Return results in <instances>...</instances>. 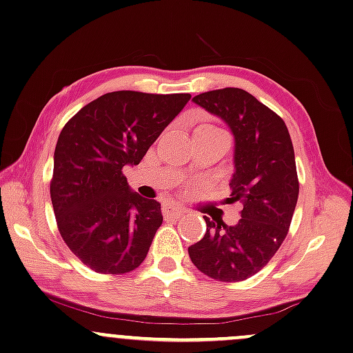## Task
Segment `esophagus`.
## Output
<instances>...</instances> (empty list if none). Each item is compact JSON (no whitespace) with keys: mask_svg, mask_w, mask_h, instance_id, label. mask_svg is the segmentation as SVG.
Segmentation results:
<instances>
[{"mask_svg":"<svg viewBox=\"0 0 353 353\" xmlns=\"http://www.w3.org/2000/svg\"><path fill=\"white\" fill-rule=\"evenodd\" d=\"M163 215L166 218H179L181 215H184V208L172 203H166L163 205Z\"/></svg>","mask_w":353,"mask_h":353,"instance_id":"obj_1","label":"esophagus"}]
</instances>
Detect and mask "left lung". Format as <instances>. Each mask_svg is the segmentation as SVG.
I'll return each mask as SVG.
<instances>
[{"label":"left lung","mask_w":353,"mask_h":353,"mask_svg":"<svg viewBox=\"0 0 353 353\" xmlns=\"http://www.w3.org/2000/svg\"><path fill=\"white\" fill-rule=\"evenodd\" d=\"M192 101L233 133L230 200L243 210L233 226L203 216L207 231L189 256L205 275L241 282L267 265L288 233L300 192L292 138L283 120L244 89H216Z\"/></svg>","instance_id":"obj_1"}]
</instances>
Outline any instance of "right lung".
Segmentation results:
<instances>
[{"label":"right lung","mask_w":353,"mask_h":353,"mask_svg":"<svg viewBox=\"0 0 353 353\" xmlns=\"http://www.w3.org/2000/svg\"><path fill=\"white\" fill-rule=\"evenodd\" d=\"M190 94L115 91L65 125L53 154L50 197L66 246L99 274H125L145 261L163 223L161 203L133 192L125 166L143 159Z\"/></svg>","instance_id":"obj_1"}]
</instances>
